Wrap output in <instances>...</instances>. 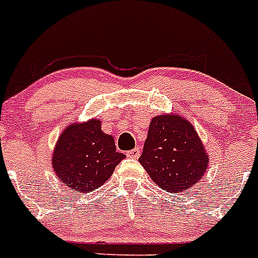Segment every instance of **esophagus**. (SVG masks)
<instances>
[{"label":"esophagus","mask_w":258,"mask_h":258,"mask_svg":"<svg viewBox=\"0 0 258 258\" xmlns=\"http://www.w3.org/2000/svg\"><path fill=\"white\" fill-rule=\"evenodd\" d=\"M140 154H141V150L138 149V147H136V149L127 151L126 156L131 157V159H138V157H140Z\"/></svg>","instance_id":"esophagus-1"}]
</instances>
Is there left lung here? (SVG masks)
Segmentation results:
<instances>
[{
	"label": "left lung",
	"mask_w": 258,
	"mask_h": 258,
	"mask_svg": "<svg viewBox=\"0 0 258 258\" xmlns=\"http://www.w3.org/2000/svg\"><path fill=\"white\" fill-rule=\"evenodd\" d=\"M208 160L202 140L186 118L173 113L152 118L140 163L163 190H188L207 172Z\"/></svg>",
	"instance_id": "8db88e82"
}]
</instances>
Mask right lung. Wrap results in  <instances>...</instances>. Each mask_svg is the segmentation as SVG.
I'll return each instance as SVG.
<instances>
[{
  "label": "right lung",
  "mask_w": 258,
  "mask_h": 258,
  "mask_svg": "<svg viewBox=\"0 0 258 258\" xmlns=\"http://www.w3.org/2000/svg\"><path fill=\"white\" fill-rule=\"evenodd\" d=\"M101 121L92 118L66 127L52 152L56 178L72 191L92 192L112 175L125 157L116 152L112 136L103 133Z\"/></svg>",
  "instance_id": "add662e5"
}]
</instances>
